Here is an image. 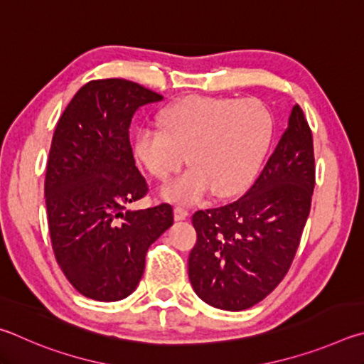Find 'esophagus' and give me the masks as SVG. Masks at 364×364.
I'll list each match as a JSON object with an SVG mask.
<instances>
[{
  "mask_svg": "<svg viewBox=\"0 0 364 364\" xmlns=\"http://www.w3.org/2000/svg\"><path fill=\"white\" fill-rule=\"evenodd\" d=\"M174 218H176V220L187 219L188 218V211H187L186 208H182V206H176L174 208Z\"/></svg>",
  "mask_w": 364,
  "mask_h": 364,
  "instance_id": "1",
  "label": "esophagus"
}]
</instances>
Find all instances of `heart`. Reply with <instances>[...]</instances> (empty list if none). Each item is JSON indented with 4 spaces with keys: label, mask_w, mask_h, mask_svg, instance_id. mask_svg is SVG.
<instances>
[{
    "label": "heart",
    "mask_w": 364,
    "mask_h": 364,
    "mask_svg": "<svg viewBox=\"0 0 364 364\" xmlns=\"http://www.w3.org/2000/svg\"><path fill=\"white\" fill-rule=\"evenodd\" d=\"M161 126L145 124L134 155L166 181L187 161L192 168L164 186V198L195 203L209 190L219 198L243 190L256 174L273 134L269 108L257 99L190 95L163 108Z\"/></svg>",
    "instance_id": "1"
}]
</instances>
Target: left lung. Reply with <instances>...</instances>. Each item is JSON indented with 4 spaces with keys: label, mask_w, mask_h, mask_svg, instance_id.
<instances>
[{
    "label": "left lung",
    "mask_w": 364,
    "mask_h": 364,
    "mask_svg": "<svg viewBox=\"0 0 364 364\" xmlns=\"http://www.w3.org/2000/svg\"><path fill=\"white\" fill-rule=\"evenodd\" d=\"M315 187L314 137L302 108L256 182L230 205L196 211L188 278L201 301L240 311L282 283L301 243Z\"/></svg>",
    "instance_id": "left-lung-1"
}]
</instances>
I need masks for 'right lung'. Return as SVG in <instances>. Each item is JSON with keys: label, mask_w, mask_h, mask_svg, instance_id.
<instances>
[{"label": "right lung", "mask_w": 364, "mask_h": 364, "mask_svg": "<svg viewBox=\"0 0 364 364\" xmlns=\"http://www.w3.org/2000/svg\"><path fill=\"white\" fill-rule=\"evenodd\" d=\"M161 99L127 80H94L57 121L44 181L50 243L63 275L94 301L129 296L150 245L174 222L168 203L126 208L149 192L134 161L131 121L139 107Z\"/></svg>", "instance_id": "add662e5"}]
</instances>
